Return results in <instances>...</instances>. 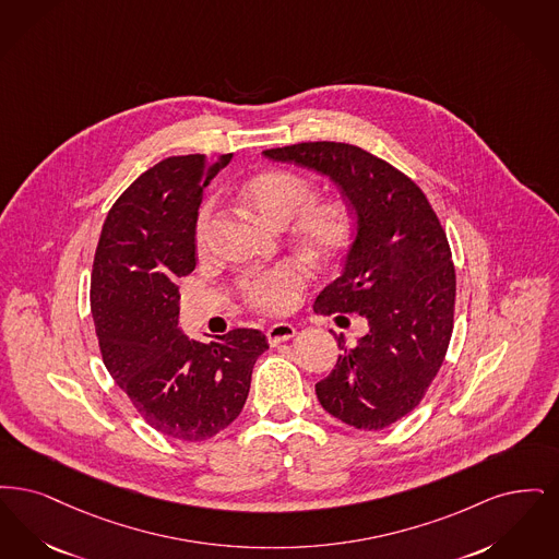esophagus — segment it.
<instances>
[{
  "label": "esophagus",
  "instance_id": "obj_1",
  "mask_svg": "<svg viewBox=\"0 0 559 559\" xmlns=\"http://www.w3.org/2000/svg\"><path fill=\"white\" fill-rule=\"evenodd\" d=\"M294 336H296V328L292 323H284V321L273 323L267 330V341L271 346H275L280 342L292 341Z\"/></svg>",
  "mask_w": 559,
  "mask_h": 559
}]
</instances>
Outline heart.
<instances>
[{"label": "heart", "instance_id": "heart-1", "mask_svg": "<svg viewBox=\"0 0 559 559\" xmlns=\"http://www.w3.org/2000/svg\"><path fill=\"white\" fill-rule=\"evenodd\" d=\"M242 198L275 227L292 222L294 242L317 259L336 257L353 238L355 217L350 206L344 200H316V186L300 173L263 170L243 183ZM209 231L211 204H204L195 218V243L200 248L209 240ZM307 277L309 271L300 261H286L242 275L240 294L248 307L277 316L296 307Z\"/></svg>", "mask_w": 559, "mask_h": 559}]
</instances>
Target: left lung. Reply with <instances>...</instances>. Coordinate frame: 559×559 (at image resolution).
Here are the masks:
<instances>
[{
    "instance_id": "1",
    "label": "left lung",
    "mask_w": 559,
    "mask_h": 559,
    "mask_svg": "<svg viewBox=\"0 0 559 559\" xmlns=\"http://www.w3.org/2000/svg\"><path fill=\"white\" fill-rule=\"evenodd\" d=\"M330 177L353 206L355 238L341 277L319 292L317 313H359L369 330L338 338L321 407L357 430H382L413 412L437 378L453 334L455 267L447 234L412 179L361 147L305 142L263 152Z\"/></svg>"
}]
</instances>
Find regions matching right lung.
<instances>
[{"mask_svg": "<svg viewBox=\"0 0 559 559\" xmlns=\"http://www.w3.org/2000/svg\"><path fill=\"white\" fill-rule=\"evenodd\" d=\"M231 160L170 156L142 173L104 221L92 271V316L102 359L135 412L165 437L198 442L242 412L265 334L238 328L190 341L177 280L195 267L202 192Z\"/></svg>", "mask_w": 559, "mask_h": 559, "instance_id": "obj_1", "label": "right lung"}]
</instances>
